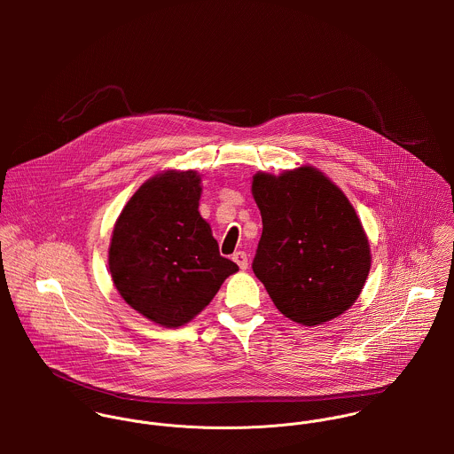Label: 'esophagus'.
<instances>
[{
	"mask_svg": "<svg viewBox=\"0 0 454 454\" xmlns=\"http://www.w3.org/2000/svg\"><path fill=\"white\" fill-rule=\"evenodd\" d=\"M232 260L239 265V269H248V255L245 254V252H236L234 255H232Z\"/></svg>",
	"mask_w": 454,
	"mask_h": 454,
	"instance_id": "1",
	"label": "esophagus"
}]
</instances>
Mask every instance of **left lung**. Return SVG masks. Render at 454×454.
<instances>
[{
    "label": "left lung",
    "mask_w": 454,
    "mask_h": 454,
    "mask_svg": "<svg viewBox=\"0 0 454 454\" xmlns=\"http://www.w3.org/2000/svg\"><path fill=\"white\" fill-rule=\"evenodd\" d=\"M252 192L262 215L252 267L274 306L308 326L342 315L371 269L365 232L346 195L313 168L259 173Z\"/></svg>",
    "instance_id": "left-lung-1"
}]
</instances>
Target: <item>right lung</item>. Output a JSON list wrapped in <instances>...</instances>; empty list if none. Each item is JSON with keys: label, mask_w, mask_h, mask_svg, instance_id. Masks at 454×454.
<instances>
[{"label": "right lung", "mask_w": 454, "mask_h": 454, "mask_svg": "<svg viewBox=\"0 0 454 454\" xmlns=\"http://www.w3.org/2000/svg\"><path fill=\"white\" fill-rule=\"evenodd\" d=\"M200 178L168 171L139 187L122 209L110 245V272L132 309L164 326L199 315L238 270L218 252L199 215Z\"/></svg>", "instance_id": "1"}]
</instances>
